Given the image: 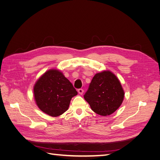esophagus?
<instances>
[{
	"label": "esophagus",
	"instance_id": "esophagus-1",
	"mask_svg": "<svg viewBox=\"0 0 160 160\" xmlns=\"http://www.w3.org/2000/svg\"><path fill=\"white\" fill-rule=\"evenodd\" d=\"M78 93H79V94L82 95L83 93H84V89H78Z\"/></svg>",
	"mask_w": 160,
	"mask_h": 160
}]
</instances>
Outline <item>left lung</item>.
<instances>
[{"instance_id":"left-lung-1","label":"left lung","mask_w":160,"mask_h":160,"mask_svg":"<svg viewBox=\"0 0 160 160\" xmlns=\"http://www.w3.org/2000/svg\"><path fill=\"white\" fill-rule=\"evenodd\" d=\"M124 95L116 76L110 71H104L95 74L84 97L93 112L107 116L120 107Z\"/></svg>"}]
</instances>
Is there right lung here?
I'll return each mask as SVG.
<instances>
[{
	"mask_svg": "<svg viewBox=\"0 0 160 160\" xmlns=\"http://www.w3.org/2000/svg\"><path fill=\"white\" fill-rule=\"evenodd\" d=\"M33 93L38 107L52 117L66 112L71 99L78 94L70 81L55 68L50 69L40 76L34 85Z\"/></svg>",
	"mask_w": 160,
	"mask_h": 160,
	"instance_id": "1",
	"label": "right lung"
}]
</instances>
